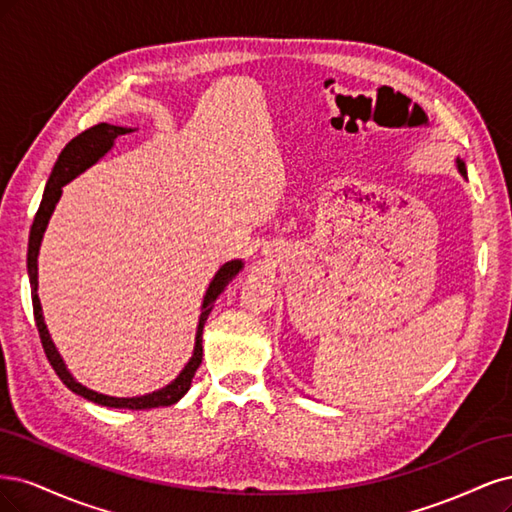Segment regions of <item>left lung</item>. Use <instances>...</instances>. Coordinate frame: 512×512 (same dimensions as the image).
<instances>
[{"label": "left lung", "instance_id": "1", "mask_svg": "<svg viewBox=\"0 0 512 512\" xmlns=\"http://www.w3.org/2000/svg\"><path fill=\"white\" fill-rule=\"evenodd\" d=\"M455 163H457V172H459L461 176H464V178H468V176H466V163H464V161H461L459 157L455 159Z\"/></svg>", "mask_w": 512, "mask_h": 512}]
</instances>
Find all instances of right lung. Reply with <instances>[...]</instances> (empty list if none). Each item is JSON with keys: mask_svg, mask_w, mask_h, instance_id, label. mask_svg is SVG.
Here are the masks:
<instances>
[{"mask_svg": "<svg viewBox=\"0 0 512 512\" xmlns=\"http://www.w3.org/2000/svg\"><path fill=\"white\" fill-rule=\"evenodd\" d=\"M129 131H136L131 127H119V125H110V123H100L87 131H82L74 140H70L65 144V148L61 151V155L55 161V168L48 176V183L42 195L40 208L36 212L34 225H31L29 232V246H27V274H29V285H31V302H34V317H36V325H38V334L44 346V353L51 361L53 370L57 372V376L63 381V385L68 387L70 391H74L76 395H82V398L100 404V406H108V408H129V410H148V408H159V406H172L176 404L183 395L189 391L193 376L202 364V332H204V323L210 315V310L217 302L219 295L225 291V287L232 283V280L238 276V272L244 268L242 259H232L223 263V266L217 270V274L212 276L210 285L206 289L204 302H202V310H200V321H197V329H195V344H193V353L189 357V361L185 364V368L180 370V374L174 378L172 383H168L166 387H161L157 391L144 393V395H134V398H114V395H106L100 391H93L89 387H85L82 383H78L76 378L72 376V372L65 366L63 357L59 355L57 346L48 334V327L44 323V315H42V304L38 298V255H40V244L44 238V232L48 227V221H51L55 206L59 202V197L63 193V187L74 180L76 176H80L85 170H89L91 166H95L110 148L114 146V140L119 136L129 134Z\"/></svg>", "mask_w": 512, "mask_h": 512, "instance_id": "1", "label": "right lung"}]
</instances>
